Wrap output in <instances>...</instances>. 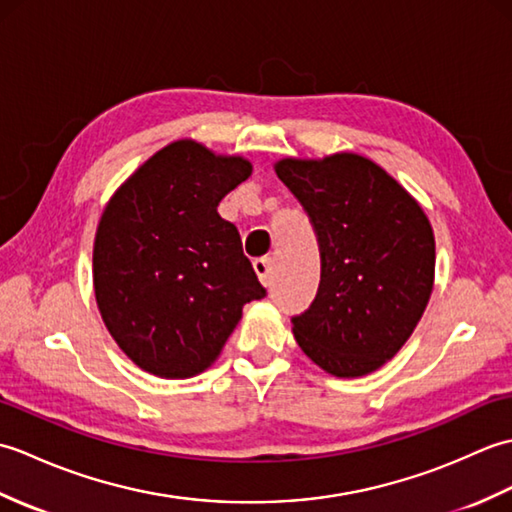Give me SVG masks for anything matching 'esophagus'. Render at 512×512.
Wrapping results in <instances>:
<instances>
[{
	"label": "esophagus",
	"instance_id": "34e87169",
	"mask_svg": "<svg viewBox=\"0 0 512 512\" xmlns=\"http://www.w3.org/2000/svg\"><path fill=\"white\" fill-rule=\"evenodd\" d=\"M253 268H255L257 277L262 279V284H268L270 277H273V259H270V257H259V259H255V262H253Z\"/></svg>",
	"mask_w": 512,
	"mask_h": 512
}]
</instances>
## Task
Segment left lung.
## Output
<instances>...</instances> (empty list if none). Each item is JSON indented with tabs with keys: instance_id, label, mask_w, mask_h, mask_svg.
Instances as JSON below:
<instances>
[{
	"instance_id": "obj_1",
	"label": "left lung",
	"mask_w": 512,
	"mask_h": 512,
	"mask_svg": "<svg viewBox=\"0 0 512 512\" xmlns=\"http://www.w3.org/2000/svg\"><path fill=\"white\" fill-rule=\"evenodd\" d=\"M275 171L308 213L321 253L317 297L292 317L295 339L334 376L374 372L429 303L436 242L427 215L363 156L286 158Z\"/></svg>"
}]
</instances>
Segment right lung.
Here are the masks:
<instances>
[{
	"label": "right lung",
	"mask_w": 512,
	"mask_h": 512,
	"mask_svg": "<svg viewBox=\"0 0 512 512\" xmlns=\"http://www.w3.org/2000/svg\"><path fill=\"white\" fill-rule=\"evenodd\" d=\"M253 167L178 140L151 156L105 206L94 292L118 347L149 374L204 372L244 303L264 299L235 224L217 213Z\"/></svg>",
	"instance_id": "obj_1"
}]
</instances>
